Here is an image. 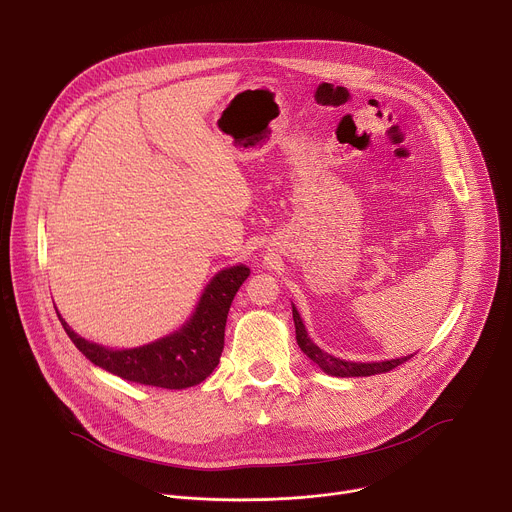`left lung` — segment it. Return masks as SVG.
<instances>
[{"label":"left lung","instance_id":"8db88e82","mask_svg":"<svg viewBox=\"0 0 512 512\" xmlns=\"http://www.w3.org/2000/svg\"><path fill=\"white\" fill-rule=\"evenodd\" d=\"M294 312V324H296V340L300 344V348L304 350V354L314 360L318 367L328 373V375H334V377H371V375H381V373H389L393 371L395 367H399V364L407 362L411 356H403V358H393V360H385V362H350V360H340V358H334L332 354L320 350L310 338H308V332L304 328V322L298 314V310L294 308L291 310Z\"/></svg>","mask_w":512,"mask_h":512}]
</instances>
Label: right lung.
I'll list each match as a JSON object with an SVG mask.
<instances>
[{
	"label": "right lung",
	"instance_id": "right-lung-1",
	"mask_svg": "<svg viewBox=\"0 0 512 512\" xmlns=\"http://www.w3.org/2000/svg\"><path fill=\"white\" fill-rule=\"evenodd\" d=\"M249 267L237 265L216 273L206 285L192 318L174 334L129 350H111L72 332H64L97 367L133 383L162 389H186L202 383L221 360L225 326L233 298L249 277Z\"/></svg>",
	"mask_w": 512,
	"mask_h": 512
}]
</instances>
